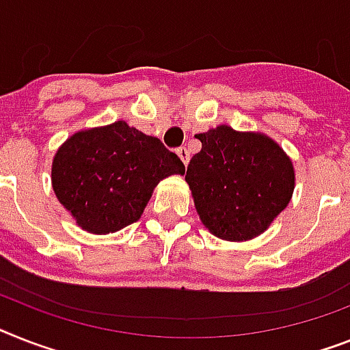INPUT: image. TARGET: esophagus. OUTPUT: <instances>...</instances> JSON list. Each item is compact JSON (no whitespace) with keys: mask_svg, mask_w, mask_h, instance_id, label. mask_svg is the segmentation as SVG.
<instances>
[{"mask_svg":"<svg viewBox=\"0 0 350 350\" xmlns=\"http://www.w3.org/2000/svg\"><path fill=\"white\" fill-rule=\"evenodd\" d=\"M177 155L182 159V163L184 164L189 163V150H187L186 146H180V148H177Z\"/></svg>","mask_w":350,"mask_h":350,"instance_id":"esophagus-1","label":"esophagus"}]
</instances>
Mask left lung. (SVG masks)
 <instances>
[{
	"instance_id": "8db88e82",
	"label": "left lung",
	"mask_w": 350,
	"mask_h": 350,
	"mask_svg": "<svg viewBox=\"0 0 350 350\" xmlns=\"http://www.w3.org/2000/svg\"><path fill=\"white\" fill-rule=\"evenodd\" d=\"M202 150L187 164L186 182L211 232L243 241L267 230L295 187L290 157L262 134L220 125L196 135Z\"/></svg>"
}]
</instances>
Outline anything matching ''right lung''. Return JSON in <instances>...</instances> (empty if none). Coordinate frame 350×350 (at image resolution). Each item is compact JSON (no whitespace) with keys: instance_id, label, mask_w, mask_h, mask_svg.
I'll list each match as a JSON object with an SVG mask.
<instances>
[{"instance_id":"1","label":"right lung","mask_w":350,"mask_h":350,"mask_svg":"<svg viewBox=\"0 0 350 350\" xmlns=\"http://www.w3.org/2000/svg\"><path fill=\"white\" fill-rule=\"evenodd\" d=\"M184 172L161 139L116 121L71 135L55 155L51 182L82 229L107 234L139 220L159 182Z\"/></svg>"}]
</instances>
